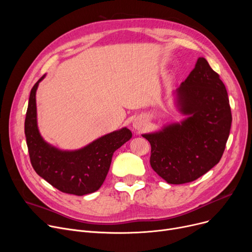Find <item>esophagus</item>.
<instances>
[{
  "label": "esophagus",
  "mask_w": 252,
  "mask_h": 252,
  "mask_svg": "<svg viewBox=\"0 0 252 252\" xmlns=\"http://www.w3.org/2000/svg\"><path fill=\"white\" fill-rule=\"evenodd\" d=\"M145 125H146V123H145V121H144L143 118H140V117H137L135 121H134V124H133L134 127L137 128V129L143 128L145 126Z\"/></svg>",
  "instance_id": "1"
}]
</instances>
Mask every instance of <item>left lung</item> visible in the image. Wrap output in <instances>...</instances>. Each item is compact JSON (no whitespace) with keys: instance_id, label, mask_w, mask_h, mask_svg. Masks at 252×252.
Wrapping results in <instances>:
<instances>
[{"instance_id":"obj_1","label":"left lung","mask_w":252,"mask_h":252,"mask_svg":"<svg viewBox=\"0 0 252 252\" xmlns=\"http://www.w3.org/2000/svg\"><path fill=\"white\" fill-rule=\"evenodd\" d=\"M177 93L188 118L143 135L151 145V167L175 185L195 181L220 162L232 124L226 87L205 58H198Z\"/></svg>"}]
</instances>
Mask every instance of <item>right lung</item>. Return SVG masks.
<instances>
[{"instance_id":"obj_1","label":"right lung","mask_w":252,"mask_h":252,"mask_svg":"<svg viewBox=\"0 0 252 252\" xmlns=\"http://www.w3.org/2000/svg\"><path fill=\"white\" fill-rule=\"evenodd\" d=\"M43 75L31 91L24 122L31 162L35 173L59 191L83 196L97 191L105 181L113 153L131 138L124 127L113 131L77 151H60L47 144L36 126L35 91Z\"/></svg>"}]
</instances>
